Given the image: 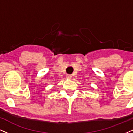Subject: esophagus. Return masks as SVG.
<instances>
[{"label": "esophagus", "mask_w": 133, "mask_h": 133, "mask_svg": "<svg viewBox=\"0 0 133 133\" xmlns=\"http://www.w3.org/2000/svg\"><path fill=\"white\" fill-rule=\"evenodd\" d=\"M71 77H72V76L71 75H66V78L68 79H71Z\"/></svg>", "instance_id": "1"}]
</instances>
